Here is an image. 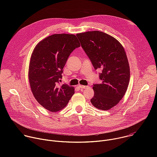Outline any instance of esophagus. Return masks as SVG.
<instances>
[{"label": "esophagus", "mask_w": 157, "mask_h": 157, "mask_svg": "<svg viewBox=\"0 0 157 157\" xmlns=\"http://www.w3.org/2000/svg\"><path fill=\"white\" fill-rule=\"evenodd\" d=\"M87 87V86H84V85H79L78 86V87H79V89H85Z\"/></svg>", "instance_id": "obj_1"}]
</instances>
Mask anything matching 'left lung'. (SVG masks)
Returning <instances> with one entry per match:
<instances>
[{
    "instance_id": "1",
    "label": "left lung",
    "mask_w": 157,
    "mask_h": 157,
    "mask_svg": "<svg viewBox=\"0 0 157 157\" xmlns=\"http://www.w3.org/2000/svg\"><path fill=\"white\" fill-rule=\"evenodd\" d=\"M82 48L94 69L101 70V84H94L92 104L107 110L122 99L130 81V67L126 53L114 37L100 31L77 33Z\"/></svg>"
}]
</instances>
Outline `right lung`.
Masks as SVG:
<instances>
[{
	"label": "right lung",
	"instance_id": "1",
	"mask_svg": "<svg viewBox=\"0 0 157 157\" xmlns=\"http://www.w3.org/2000/svg\"><path fill=\"white\" fill-rule=\"evenodd\" d=\"M80 47L73 34H54L44 38L32 53L29 80L33 95L47 110L56 113L68 104L75 87L59 85L63 69L70 53Z\"/></svg>",
	"mask_w": 157,
	"mask_h": 157
}]
</instances>
